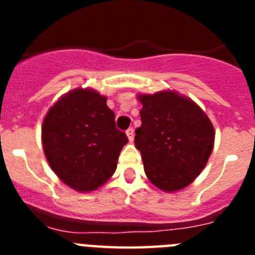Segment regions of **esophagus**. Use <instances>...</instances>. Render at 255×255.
Instances as JSON below:
<instances>
[{
    "label": "esophagus",
    "instance_id": "obj_1",
    "mask_svg": "<svg viewBox=\"0 0 255 255\" xmlns=\"http://www.w3.org/2000/svg\"><path fill=\"white\" fill-rule=\"evenodd\" d=\"M126 136H128L129 141H130V143H131V141L134 140V130H132V129H128V130H126Z\"/></svg>",
    "mask_w": 255,
    "mask_h": 255
}]
</instances>
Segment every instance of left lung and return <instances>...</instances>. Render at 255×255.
<instances>
[{
  "mask_svg": "<svg viewBox=\"0 0 255 255\" xmlns=\"http://www.w3.org/2000/svg\"><path fill=\"white\" fill-rule=\"evenodd\" d=\"M141 126L135 130L144 171L155 188L166 193L185 189L206 167L215 128L206 112L176 91L138 94Z\"/></svg>",
  "mask_w": 255,
  "mask_h": 255,
  "instance_id": "1",
  "label": "left lung"
}]
</instances>
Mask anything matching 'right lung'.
I'll use <instances>...</instances> for the list:
<instances>
[{
  "label": "right lung",
  "instance_id": "add662e5",
  "mask_svg": "<svg viewBox=\"0 0 255 255\" xmlns=\"http://www.w3.org/2000/svg\"><path fill=\"white\" fill-rule=\"evenodd\" d=\"M107 97L92 88L61 96L42 125V145L49 166L65 185L79 193L97 190L114 175L128 143L115 128Z\"/></svg>",
  "mask_w": 255,
  "mask_h": 255
}]
</instances>
